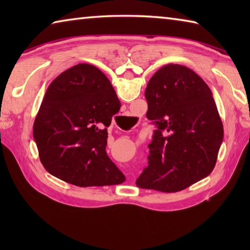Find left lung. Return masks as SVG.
<instances>
[{
  "label": "left lung",
  "mask_w": 250,
  "mask_h": 250,
  "mask_svg": "<svg viewBox=\"0 0 250 250\" xmlns=\"http://www.w3.org/2000/svg\"><path fill=\"white\" fill-rule=\"evenodd\" d=\"M146 118L155 125L149 166L135 184L174 193L210 174L216 164L224 128L213 94L192 69L160 68L147 83Z\"/></svg>",
  "instance_id": "1"
}]
</instances>
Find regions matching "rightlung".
I'll return each instance as SVG.
<instances>
[{"label": "right lung", "instance_id": "1", "mask_svg": "<svg viewBox=\"0 0 250 250\" xmlns=\"http://www.w3.org/2000/svg\"><path fill=\"white\" fill-rule=\"evenodd\" d=\"M120 105L111 83L95 66L78 64L57 76L33 126L46 170L82 188L124 183L125 176L105 152L107 128Z\"/></svg>", "mask_w": 250, "mask_h": 250}]
</instances>
